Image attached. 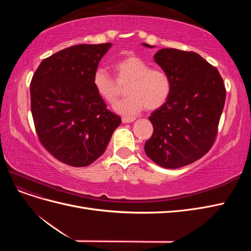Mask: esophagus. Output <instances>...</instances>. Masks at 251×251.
<instances>
[{"instance_id":"1","label":"esophagus","mask_w":251,"mask_h":251,"mask_svg":"<svg viewBox=\"0 0 251 251\" xmlns=\"http://www.w3.org/2000/svg\"><path fill=\"white\" fill-rule=\"evenodd\" d=\"M123 123L124 124H128V123H133V121L135 120L134 117H123Z\"/></svg>"}]
</instances>
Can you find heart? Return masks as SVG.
Segmentation results:
<instances>
[{
  "instance_id": "heart-1",
  "label": "heart",
  "mask_w": 251,
  "mask_h": 251,
  "mask_svg": "<svg viewBox=\"0 0 251 251\" xmlns=\"http://www.w3.org/2000/svg\"><path fill=\"white\" fill-rule=\"evenodd\" d=\"M118 81H128L125 100L115 104L116 112L133 116L143 109H159L169 100L172 81L169 74L150 65L136 55H128L114 64ZM93 86L97 94L108 103L118 98L117 83L104 68H97L93 74Z\"/></svg>"
}]
</instances>
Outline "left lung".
I'll use <instances>...</instances> for the list:
<instances>
[{"instance_id": "left-lung-1", "label": "left lung", "mask_w": 251, "mask_h": 251, "mask_svg": "<svg viewBox=\"0 0 251 251\" xmlns=\"http://www.w3.org/2000/svg\"><path fill=\"white\" fill-rule=\"evenodd\" d=\"M154 60L169 74L172 91L149 117L154 132L144 151L162 168L178 169L198 160L212 147L226 90L217 68L198 53L164 48L156 52Z\"/></svg>"}]
</instances>
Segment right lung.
Wrapping results in <instances>:
<instances>
[{
	"label": "right lung",
	"mask_w": 251,
	"mask_h": 251,
	"mask_svg": "<svg viewBox=\"0 0 251 251\" xmlns=\"http://www.w3.org/2000/svg\"><path fill=\"white\" fill-rule=\"evenodd\" d=\"M111 46L66 48L45 58L33 74L30 97L37 137L65 164L81 168L93 163L121 124L93 86L94 71Z\"/></svg>",
	"instance_id": "add662e5"
}]
</instances>
